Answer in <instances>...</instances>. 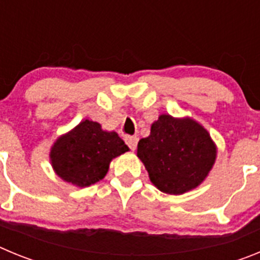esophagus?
<instances>
[{"instance_id":"1","label":"esophagus","mask_w":260,"mask_h":260,"mask_svg":"<svg viewBox=\"0 0 260 260\" xmlns=\"http://www.w3.org/2000/svg\"><path fill=\"white\" fill-rule=\"evenodd\" d=\"M126 144L128 146V148L132 151H134L137 148V144H138V138L137 137H126L125 138Z\"/></svg>"}]
</instances>
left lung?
<instances>
[{"label": "left lung", "instance_id": "1", "mask_svg": "<svg viewBox=\"0 0 260 260\" xmlns=\"http://www.w3.org/2000/svg\"><path fill=\"white\" fill-rule=\"evenodd\" d=\"M138 157L160 191L180 195L195 189L216 160V146L202 125L191 118L161 114L151 133L138 143Z\"/></svg>", "mask_w": 260, "mask_h": 260}]
</instances>
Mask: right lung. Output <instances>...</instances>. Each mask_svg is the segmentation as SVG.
Here are the masks:
<instances>
[{"instance_id": "add662e5", "label": "right lung", "mask_w": 260, "mask_h": 260, "mask_svg": "<svg viewBox=\"0 0 260 260\" xmlns=\"http://www.w3.org/2000/svg\"><path fill=\"white\" fill-rule=\"evenodd\" d=\"M126 151L128 147L116 132H104L100 123L84 119L54 142L49 157L57 176L86 187L103 180L110 161Z\"/></svg>"}]
</instances>
